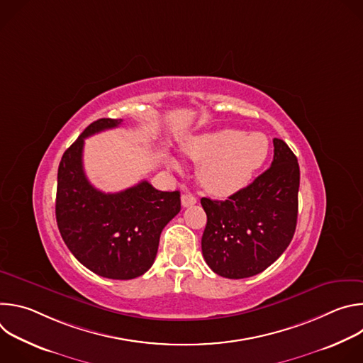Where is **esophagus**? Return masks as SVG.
I'll use <instances>...</instances> for the list:
<instances>
[{"mask_svg":"<svg viewBox=\"0 0 363 363\" xmlns=\"http://www.w3.org/2000/svg\"><path fill=\"white\" fill-rule=\"evenodd\" d=\"M181 202H182V206H192L194 203H196V198L192 195V194H184L181 196Z\"/></svg>","mask_w":363,"mask_h":363,"instance_id":"1","label":"esophagus"}]
</instances>
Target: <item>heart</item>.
Segmentation results:
<instances>
[{
	"instance_id": "b5f03b06",
	"label": "heart",
	"mask_w": 363,
	"mask_h": 363,
	"mask_svg": "<svg viewBox=\"0 0 363 363\" xmlns=\"http://www.w3.org/2000/svg\"><path fill=\"white\" fill-rule=\"evenodd\" d=\"M269 150L266 135L234 128L201 133L182 143L186 157L201 164V185L216 196H230L245 188L267 161ZM169 164L179 168L175 160H169Z\"/></svg>"
}]
</instances>
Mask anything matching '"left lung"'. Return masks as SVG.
<instances>
[{"label": "left lung", "mask_w": 363, "mask_h": 363, "mask_svg": "<svg viewBox=\"0 0 363 363\" xmlns=\"http://www.w3.org/2000/svg\"><path fill=\"white\" fill-rule=\"evenodd\" d=\"M272 167L225 201L201 198L206 225L201 247L218 276L245 279L264 272L289 247L297 224L300 169L296 155L274 138Z\"/></svg>", "instance_id": "1"}]
</instances>
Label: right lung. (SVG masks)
Returning a JSON list of instances; mask_svg holds the SVG:
<instances>
[{
    "label": "right lung",
    "instance_id": "add662e5",
    "mask_svg": "<svg viewBox=\"0 0 363 363\" xmlns=\"http://www.w3.org/2000/svg\"><path fill=\"white\" fill-rule=\"evenodd\" d=\"M121 123L122 119L109 118L90 123L63 153L56 220L67 248L86 269L106 279L130 280L153 264L164 227L181 211V194L158 191L147 181L105 194L89 182L84 139Z\"/></svg>",
    "mask_w": 363,
    "mask_h": 363
}]
</instances>
